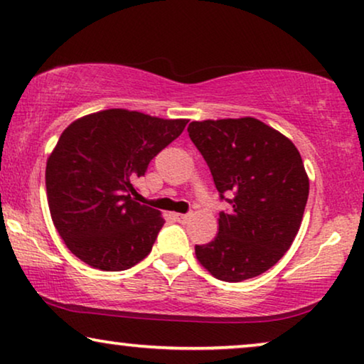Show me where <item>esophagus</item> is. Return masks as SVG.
I'll list each match as a JSON object with an SVG mask.
<instances>
[{
    "label": "esophagus",
    "mask_w": 364,
    "mask_h": 364,
    "mask_svg": "<svg viewBox=\"0 0 364 364\" xmlns=\"http://www.w3.org/2000/svg\"><path fill=\"white\" fill-rule=\"evenodd\" d=\"M173 217H176V220L181 222V223H183L188 218L187 213H176V215H173Z\"/></svg>",
    "instance_id": "obj_1"
}]
</instances>
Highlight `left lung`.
Masks as SVG:
<instances>
[{
  "instance_id": "left-lung-1",
  "label": "left lung",
  "mask_w": 364,
  "mask_h": 364,
  "mask_svg": "<svg viewBox=\"0 0 364 364\" xmlns=\"http://www.w3.org/2000/svg\"><path fill=\"white\" fill-rule=\"evenodd\" d=\"M187 131L222 198L233 196L232 210L218 215L217 237L196 247L198 263L223 282L262 275L300 230L310 191L300 152L255 117L193 121Z\"/></svg>"
}]
</instances>
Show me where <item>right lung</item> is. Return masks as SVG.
I'll return each mask as SVG.
<instances>
[{
    "label": "right lung",
    "instance_id": "1",
    "mask_svg": "<svg viewBox=\"0 0 364 364\" xmlns=\"http://www.w3.org/2000/svg\"><path fill=\"white\" fill-rule=\"evenodd\" d=\"M187 122L106 109L64 129L46 162V196L54 227L73 255L92 268L119 272L151 253L166 220L134 200V181Z\"/></svg>",
    "mask_w": 364,
    "mask_h": 364
}]
</instances>
